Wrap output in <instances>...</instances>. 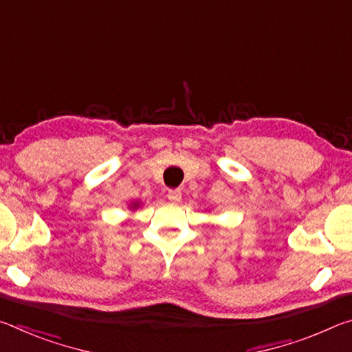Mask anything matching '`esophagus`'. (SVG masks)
<instances>
[{
  "label": "esophagus",
  "mask_w": 352,
  "mask_h": 352,
  "mask_svg": "<svg viewBox=\"0 0 352 352\" xmlns=\"http://www.w3.org/2000/svg\"><path fill=\"white\" fill-rule=\"evenodd\" d=\"M168 199L172 201V204H178V201L182 200V190L180 189H169Z\"/></svg>",
  "instance_id": "34e87169"
}]
</instances>
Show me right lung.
Wrapping results in <instances>:
<instances>
[{"mask_svg": "<svg viewBox=\"0 0 352 352\" xmlns=\"http://www.w3.org/2000/svg\"><path fill=\"white\" fill-rule=\"evenodd\" d=\"M140 206H141V201H138V200H136V201H132V204L129 205L130 210H138Z\"/></svg>", "mask_w": 352, "mask_h": 352, "instance_id": "obj_1", "label": "right lung"}]
</instances>
